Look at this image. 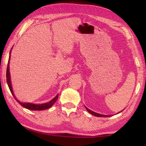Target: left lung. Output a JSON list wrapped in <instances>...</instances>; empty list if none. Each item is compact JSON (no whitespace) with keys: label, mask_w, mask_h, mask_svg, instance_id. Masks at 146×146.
I'll list each match as a JSON object with an SVG mask.
<instances>
[{"label":"left lung","mask_w":146,"mask_h":146,"mask_svg":"<svg viewBox=\"0 0 146 146\" xmlns=\"http://www.w3.org/2000/svg\"><path fill=\"white\" fill-rule=\"evenodd\" d=\"M86 110H87V111H88L89 113H91V115L95 116V117H110V116H111V115H110V116H109V115H104L99 114V113L93 112V111H91L90 110H89V109L88 108H86ZM119 113H120V112H119Z\"/></svg>","instance_id":"obj_1"}]
</instances>
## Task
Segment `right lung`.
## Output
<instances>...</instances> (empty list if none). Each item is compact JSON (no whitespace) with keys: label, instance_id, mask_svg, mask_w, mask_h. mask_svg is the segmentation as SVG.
Masks as SVG:
<instances>
[{"label":"right lung","instance_id":"right-lung-1","mask_svg":"<svg viewBox=\"0 0 146 146\" xmlns=\"http://www.w3.org/2000/svg\"><path fill=\"white\" fill-rule=\"evenodd\" d=\"M11 53V51H10ZM9 59H10V56L9 57V60H8V67H7V71H6V80H7V83H8V87L9 88V90H10L11 93L14 98H15L16 100L20 104H21L23 107L25 108L26 109H28L29 110H35V111H40V110H47V109L51 107L55 102L58 99V95H57L56 97L53 98V100H51V101H49V102H47L45 104H31V103H23L21 102L20 101H19L17 98L15 97V95L13 92V90H12V86H11V80H10V74H9Z\"/></svg>","mask_w":146,"mask_h":146}]
</instances>
